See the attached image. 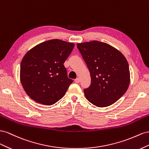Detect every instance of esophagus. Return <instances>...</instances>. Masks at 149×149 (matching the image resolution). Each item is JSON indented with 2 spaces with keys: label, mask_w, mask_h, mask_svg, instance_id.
Returning a JSON list of instances; mask_svg holds the SVG:
<instances>
[{
  "label": "esophagus",
  "mask_w": 149,
  "mask_h": 149,
  "mask_svg": "<svg viewBox=\"0 0 149 149\" xmlns=\"http://www.w3.org/2000/svg\"><path fill=\"white\" fill-rule=\"evenodd\" d=\"M74 81H75V83H79L80 82V79H79V78H77V79H75Z\"/></svg>",
  "instance_id": "34e87169"
}]
</instances>
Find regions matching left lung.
I'll return each instance as SVG.
<instances>
[{
  "mask_svg": "<svg viewBox=\"0 0 149 149\" xmlns=\"http://www.w3.org/2000/svg\"><path fill=\"white\" fill-rule=\"evenodd\" d=\"M91 74V84L84 90L86 99L97 107L114 104L128 89L130 71L119 50L97 40L77 44Z\"/></svg>",
  "mask_w": 149,
  "mask_h": 149,
  "instance_id": "8db88e82",
  "label": "left lung"
}]
</instances>
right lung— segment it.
Segmentation results:
<instances>
[{"mask_svg": "<svg viewBox=\"0 0 149 149\" xmlns=\"http://www.w3.org/2000/svg\"><path fill=\"white\" fill-rule=\"evenodd\" d=\"M74 44L52 39L37 45L20 63V77L27 94L37 102L51 105L64 96L73 80L63 65Z\"/></svg>", "mask_w": 149, "mask_h": 149, "instance_id": "add662e5", "label": "right lung"}]
</instances>
